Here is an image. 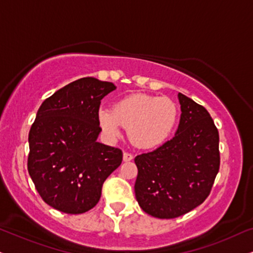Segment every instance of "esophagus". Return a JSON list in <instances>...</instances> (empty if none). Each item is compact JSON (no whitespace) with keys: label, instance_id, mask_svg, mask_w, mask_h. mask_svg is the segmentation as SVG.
Masks as SVG:
<instances>
[{"label":"esophagus","instance_id":"obj_1","mask_svg":"<svg viewBox=\"0 0 253 253\" xmlns=\"http://www.w3.org/2000/svg\"><path fill=\"white\" fill-rule=\"evenodd\" d=\"M132 158H133V155L130 154V152H124V154H123V161L124 162L132 161Z\"/></svg>","mask_w":253,"mask_h":253}]
</instances>
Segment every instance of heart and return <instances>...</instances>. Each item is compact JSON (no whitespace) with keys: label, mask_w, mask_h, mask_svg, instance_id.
<instances>
[{"label":"heart","mask_w":253,"mask_h":253,"mask_svg":"<svg viewBox=\"0 0 253 253\" xmlns=\"http://www.w3.org/2000/svg\"><path fill=\"white\" fill-rule=\"evenodd\" d=\"M179 110L168 97L132 93L118 99L112 110L101 109L97 120L101 130L108 138L121 136L122 127H129V137L133 144L143 149L160 146L172 133Z\"/></svg>","instance_id":"b5f03b06"}]
</instances>
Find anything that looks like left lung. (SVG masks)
Segmentation results:
<instances>
[{"label":"left lung","mask_w":253,"mask_h":253,"mask_svg":"<svg viewBox=\"0 0 253 253\" xmlns=\"http://www.w3.org/2000/svg\"><path fill=\"white\" fill-rule=\"evenodd\" d=\"M180 121L172 139L136 156V199L161 219L177 218L201 205L219 171V133L207 109L178 93Z\"/></svg>","instance_id":"left-lung-1"}]
</instances>
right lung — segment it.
<instances>
[{
	"instance_id": "1",
	"label": "right lung",
	"mask_w": 253,
	"mask_h": 253,
	"mask_svg": "<svg viewBox=\"0 0 253 253\" xmlns=\"http://www.w3.org/2000/svg\"><path fill=\"white\" fill-rule=\"evenodd\" d=\"M116 86L83 77L42 103L29 131L28 171L46 204L79 214L97 204L104 180L120 167L121 149L97 142L101 101Z\"/></svg>"
}]
</instances>
